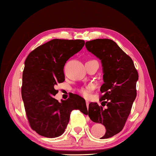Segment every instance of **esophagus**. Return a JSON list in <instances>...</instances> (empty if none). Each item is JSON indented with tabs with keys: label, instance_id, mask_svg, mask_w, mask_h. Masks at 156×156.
<instances>
[{
	"label": "esophagus",
	"instance_id": "1",
	"mask_svg": "<svg viewBox=\"0 0 156 156\" xmlns=\"http://www.w3.org/2000/svg\"><path fill=\"white\" fill-rule=\"evenodd\" d=\"M89 101H87V100H86V105H87V108H88L89 107Z\"/></svg>",
	"mask_w": 156,
	"mask_h": 156
}]
</instances>
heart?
Returning a JSON list of instances; mask_svg holds the SVG:
<instances>
[{
  "label": "heart",
  "mask_w": 156,
  "mask_h": 156,
  "mask_svg": "<svg viewBox=\"0 0 156 156\" xmlns=\"http://www.w3.org/2000/svg\"><path fill=\"white\" fill-rule=\"evenodd\" d=\"M92 89H93L92 86H88V87H83V88L80 89V90H79V91H80V93L83 96V97L88 98L89 96H90V93Z\"/></svg>",
  "instance_id": "heart-1"
}]
</instances>
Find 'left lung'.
<instances>
[{
	"mask_svg": "<svg viewBox=\"0 0 156 156\" xmlns=\"http://www.w3.org/2000/svg\"><path fill=\"white\" fill-rule=\"evenodd\" d=\"M86 48L101 60L104 82L100 89L104 109L97 103L89 104V118L101 123L106 133L101 138H108L119 133L124 127L131 113L136 93L138 80L137 69L129 55L109 39H96L86 42Z\"/></svg>",
	"mask_w": 156,
	"mask_h": 156,
	"instance_id": "8db88e82",
	"label": "left lung"
}]
</instances>
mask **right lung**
<instances>
[{"label":"right lung","instance_id":"add662e5","mask_svg":"<svg viewBox=\"0 0 156 156\" xmlns=\"http://www.w3.org/2000/svg\"><path fill=\"white\" fill-rule=\"evenodd\" d=\"M84 43L82 40L54 39L36 48L25 59L21 94L29 124L40 136H61L72 111L88 114L85 100L80 96L71 94L61 103L53 97L58 93L55 86L65 81L66 62Z\"/></svg>","mask_w":156,"mask_h":156}]
</instances>
